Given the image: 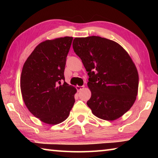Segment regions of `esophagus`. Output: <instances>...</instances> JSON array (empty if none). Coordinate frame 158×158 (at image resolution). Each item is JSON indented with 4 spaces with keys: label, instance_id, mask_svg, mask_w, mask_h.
I'll return each mask as SVG.
<instances>
[{
    "label": "esophagus",
    "instance_id": "1",
    "mask_svg": "<svg viewBox=\"0 0 158 158\" xmlns=\"http://www.w3.org/2000/svg\"><path fill=\"white\" fill-rule=\"evenodd\" d=\"M84 85H77L76 86V89L78 91H80V90L84 89Z\"/></svg>",
    "mask_w": 158,
    "mask_h": 158
}]
</instances>
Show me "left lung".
<instances>
[{
	"label": "left lung",
	"instance_id": "left-lung-1",
	"mask_svg": "<svg viewBox=\"0 0 158 158\" xmlns=\"http://www.w3.org/2000/svg\"><path fill=\"white\" fill-rule=\"evenodd\" d=\"M73 46L89 76L87 105L92 113L106 121L122 116L138 93V72L129 54L117 42L99 36L75 37Z\"/></svg>",
	"mask_w": 158,
	"mask_h": 158
}]
</instances>
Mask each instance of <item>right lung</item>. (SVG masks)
<instances>
[{
    "instance_id": "obj_1",
    "label": "right lung",
    "mask_w": 158,
    "mask_h": 158,
    "mask_svg": "<svg viewBox=\"0 0 158 158\" xmlns=\"http://www.w3.org/2000/svg\"><path fill=\"white\" fill-rule=\"evenodd\" d=\"M73 37L48 40L35 48L23 64L20 79L22 98L35 117L49 125L67 119L77 89L64 81L66 57Z\"/></svg>"
}]
</instances>
